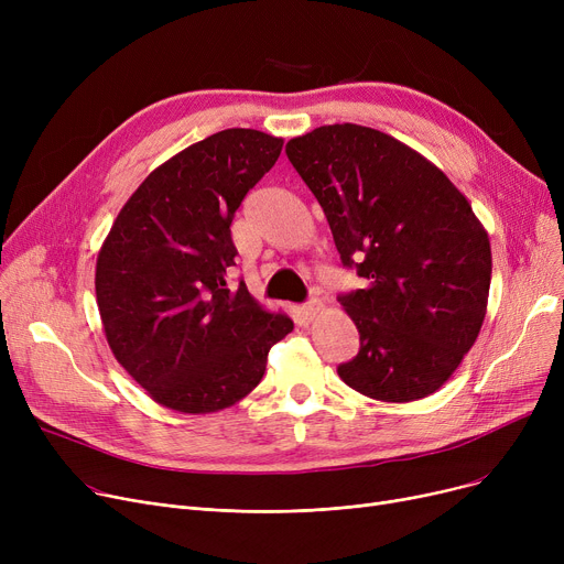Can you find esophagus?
Here are the masks:
<instances>
[{
    "label": "esophagus",
    "mask_w": 564,
    "mask_h": 564,
    "mask_svg": "<svg viewBox=\"0 0 564 564\" xmlns=\"http://www.w3.org/2000/svg\"><path fill=\"white\" fill-rule=\"evenodd\" d=\"M319 311H322V300H317V297H311V300L302 306V313L306 315V319H313Z\"/></svg>",
    "instance_id": "obj_1"
}]
</instances>
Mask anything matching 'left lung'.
Returning a JSON list of instances; mask_svg holds the SVG:
<instances>
[{
  "instance_id": "left-lung-1",
  "label": "left lung",
  "mask_w": 564,
  "mask_h": 564,
  "mask_svg": "<svg viewBox=\"0 0 564 564\" xmlns=\"http://www.w3.org/2000/svg\"><path fill=\"white\" fill-rule=\"evenodd\" d=\"M285 153L322 205L343 264L366 279L338 297L361 338L340 379L381 402L432 395L482 329L485 226L446 173L391 134L322 126L290 139Z\"/></svg>"
}]
</instances>
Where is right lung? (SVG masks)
Masks as SVG:
<instances>
[{
    "instance_id": "add662e5",
    "label": "right lung",
    "mask_w": 564,
    "mask_h": 564,
    "mask_svg": "<svg viewBox=\"0 0 564 564\" xmlns=\"http://www.w3.org/2000/svg\"><path fill=\"white\" fill-rule=\"evenodd\" d=\"M281 148V137L245 128L192 143L148 173L105 237L96 262L105 338L162 406L215 413L240 402L294 327L245 283L226 285L235 210Z\"/></svg>"
}]
</instances>
